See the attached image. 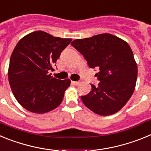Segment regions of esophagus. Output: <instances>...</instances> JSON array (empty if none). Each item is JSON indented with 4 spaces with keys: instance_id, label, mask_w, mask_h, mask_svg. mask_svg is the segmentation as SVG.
<instances>
[{
    "instance_id": "esophagus-1",
    "label": "esophagus",
    "mask_w": 151,
    "mask_h": 151,
    "mask_svg": "<svg viewBox=\"0 0 151 151\" xmlns=\"http://www.w3.org/2000/svg\"><path fill=\"white\" fill-rule=\"evenodd\" d=\"M80 82H72V84H73V85H78V84H79Z\"/></svg>"
}]
</instances>
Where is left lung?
Masks as SVG:
<instances>
[{"instance_id":"1","label":"left lung","mask_w":151,"mask_h":151,"mask_svg":"<svg viewBox=\"0 0 151 151\" xmlns=\"http://www.w3.org/2000/svg\"><path fill=\"white\" fill-rule=\"evenodd\" d=\"M71 45L89 67L98 70L95 76L100 83L91 84L90 93L81 97L84 104L101 116L120 110L132 95L138 76V66L127 42L105 33L74 40Z\"/></svg>"}]
</instances>
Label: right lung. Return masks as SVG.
Instances as JSON below:
<instances>
[{
    "label": "right lung",
    "instance_id": "1",
    "mask_svg": "<svg viewBox=\"0 0 151 151\" xmlns=\"http://www.w3.org/2000/svg\"><path fill=\"white\" fill-rule=\"evenodd\" d=\"M71 38L37 31L19 41L10 57L8 78L13 94L25 109L45 113L59 106L70 80L51 76L50 70Z\"/></svg>",
    "mask_w": 151,
    "mask_h": 151
}]
</instances>
